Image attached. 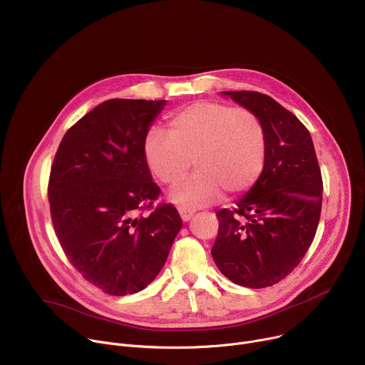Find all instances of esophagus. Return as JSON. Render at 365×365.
Returning a JSON list of instances; mask_svg holds the SVG:
<instances>
[{"label": "esophagus", "instance_id": "esophagus-1", "mask_svg": "<svg viewBox=\"0 0 365 365\" xmlns=\"http://www.w3.org/2000/svg\"><path fill=\"white\" fill-rule=\"evenodd\" d=\"M193 211H190V210H186V207H180L179 210V215H180V218H182V221L183 222H187L192 217H193Z\"/></svg>", "mask_w": 365, "mask_h": 365}]
</instances>
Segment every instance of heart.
<instances>
[{"label": "heart", "mask_w": 365, "mask_h": 365, "mask_svg": "<svg viewBox=\"0 0 365 365\" xmlns=\"http://www.w3.org/2000/svg\"><path fill=\"white\" fill-rule=\"evenodd\" d=\"M168 127L169 134L150 130L143 151L153 176L168 186L187 175L193 159L196 173L170 192L172 202L182 207L210 205L222 192L241 195L266 168V128L247 108L199 101L173 113Z\"/></svg>", "instance_id": "heart-1"}]
</instances>
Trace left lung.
Masks as SVG:
<instances>
[{
  "mask_svg": "<svg viewBox=\"0 0 365 365\" xmlns=\"http://www.w3.org/2000/svg\"><path fill=\"white\" fill-rule=\"evenodd\" d=\"M262 120L267 134L266 168L235 210L217 212L211 250L220 272L251 289L273 286L300 263L315 238L322 207V176L306 127L272 96L224 91Z\"/></svg>",
  "mask_w": 365,
  "mask_h": 365,
  "instance_id": "1",
  "label": "left lung"
}]
</instances>
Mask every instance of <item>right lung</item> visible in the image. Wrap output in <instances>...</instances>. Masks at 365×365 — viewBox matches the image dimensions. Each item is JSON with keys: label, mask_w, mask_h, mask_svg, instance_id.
I'll return each instance as SVG.
<instances>
[{"label": "right lung", "mask_w": 365, "mask_h": 365, "mask_svg": "<svg viewBox=\"0 0 365 365\" xmlns=\"http://www.w3.org/2000/svg\"><path fill=\"white\" fill-rule=\"evenodd\" d=\"M168 101L110 99L68 130L48 180L51 221L75 269L114 296L145 289L163 269L182 220L172 205L148 215L159 186L144 138Z\"/></svg>", "instance_id": "right-lung-1"}]
</instances>
